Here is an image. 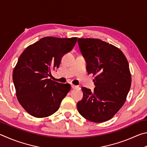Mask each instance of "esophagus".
Masks as SVG:
<instances>
[{
    "instance_id": "34e87169",
    "label": "esophagus",
    "mask_w": 147,
    "mask_h": 147,
    "mask_svg": "<svg viewBox=\"0 0 147 147\" xmlns=\"http://www.w3.org/2000/svg\"><path fill=\"white\" fill-rule=\"evenodd\" d=\"M71 88H73V89H77V88H78V86L74 85V84H71Z\"/></svg>"
}]
</instances>
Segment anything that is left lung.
Segmentation results:
<instances>
[{"instance_id":"obj_1","label":"left lung","mask_w":147,"mask_h":147,"mask_svg":"<svg viewBox=\"0 0 147 147\" xmlns=\"http://www.w3.org/2000/svg\"><path fill=\"white\" fill-rule=\"evenodd\" d=\"M78 45L92 74L94 92L83 87V97L77 104L78 112L87 120L107 121L124 105L131 86V74L127 58L119 48L97 38H81Z\"/></svg>"}]
</instances>
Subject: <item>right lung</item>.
<instances>
[{
	"mask_svg": "<svg viewBox=\"0 0 147 147\" xmlns=\"http://www.w3.org/2000/svg\"><path fill=\"white\" fill-rule=\"evenodd\" d=\"M77 37H46L31 45L20 55L13 71L18 101L31 115L46 117L57 112L71 89L69 84L53 81L51 70L59 68L64 54L70 51Z\"/></svg>",
	"mask_w": 147,
	"mask_h": 147,
	"instance_id": "add662e5",
	"label": "right lung"
}]
</instances>
